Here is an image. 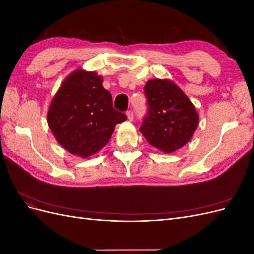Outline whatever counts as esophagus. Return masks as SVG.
<instances>
[{
  "mask_svg": "<svg viewBox=\"0 0 254 254\" xmlns=\"http://www.w3.org/2000/svg\"><path fill=\"white\" fill-rule=\"evenodd\" d=\"M126 114H127V118H128V120H129L130 122L133 121V112H132L131 110L127 111V112H126Z\"/></svg>",
  "mask_w": 254,
  "mask_h": 254,
  "instance_id": "esophagus-1",
  "label": "esophagus"
}]
</instances>
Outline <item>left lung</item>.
<instances>
[{
	"label": "left lung",
	"instance_id": "8db88e82",
	"mask_svg": "<svg viewBox=\"0 0 254 254\" xmlns=\"http://www.w3.org/2000/svg\"><path fill=\"white\" fill-rule=\"evenodd\" d=\"M144 91L148 112L140 131L146 141L166 153L183 147L191 139L199 122L190 98L168 79H150Z\"/></svg>",
	"mask_w": 254,
	"mask_h": 254
}]
</instances>
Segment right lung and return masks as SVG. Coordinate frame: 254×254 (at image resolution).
Listing matches in <instances>:
<instances>
[{
    "instance_id": "obj_1",
    "label": "right lung",
    "mask_w": 254,
    "mask_h": 254,
    "mask_svg": "<svg viewBox=\"0 0 254 254\" xmlns=\"http://www.w3.org/2000/svg\"><path fill=\"white\" fill-rule=\"evenodd\" d=\"M127 120L113 108L103 77L81 68L71 73L54 96L48 124L58 143L75 156L88 158L109 142L115 125Z\"/></svg>"
}]
</instances>
